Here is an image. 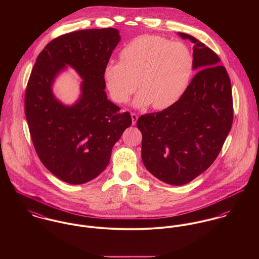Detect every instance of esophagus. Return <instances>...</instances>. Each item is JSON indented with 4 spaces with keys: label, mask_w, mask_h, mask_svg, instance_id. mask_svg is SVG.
<instances>
[{
    "label": "esophagus",
    "mask_w": 259,
    "mask_h": 259,
    "mask_svg": "<svg viewBox=\"0 0 259 259\" xmlns=\"http://www.w3.org/2000/svg\"><path fill=\"white\" fill-rule=\"evenodd\" d=\"M132 120H133V125H135L136 123H137V120H138V118H139V116H138V114L137 113H135V112H132Z\"/></svg>",
    "instance_id": "34e87169"
}]
</instances>
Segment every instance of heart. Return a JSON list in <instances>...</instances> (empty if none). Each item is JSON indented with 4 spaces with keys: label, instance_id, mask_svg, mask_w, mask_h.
I'll return each mask as SVG.
<instances>
[{
    "label": "heart",
    "instance_id": "heart-1",
    "mask_svg": "<svg viewBox=\"0 0 259 259\" xmlns=\"http://www.w3.org/2000/svg\"><path fill=\"white\" fill-rule=\"evenodd\" d=\"M120 62L104 69L107 88L114 102L126 104L138 89L136 108L150 105L155 110L175 106L185 94L193 74V58L182 42L157 35L132 39L119 54Z\"/></svg>",
    "mask_w": 259,
    "mask_h": 259
}]
</instances>
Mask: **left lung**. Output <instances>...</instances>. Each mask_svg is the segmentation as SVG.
I'll return each mask as SVG.
<instances>
[{"instance_id":"8db88e82","label":"left lung","mask_w":259,"mask_h":259,"mask_svg":"<svg viewBox=\"0 0 259 259\" xmlns=\"http://www.w3.org/2000/svg\"><path fill=\"white\" fill-rule=\"evenodd\" d=\"M193 44V70L184 97L172 107L141 115L142 158L148 171L171 185L191 182L218 157L232 119L231 83L219 56L185 33Z\"/></svg>"}]
</instances>
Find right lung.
I'll use <instances>...</instances> for the list:
<instances>
[{
    "mask_svg": "<svg viewBox=\"0 0 259 259\" xmlns=\"http://www.w3.org/2000/svg\"><path fill=\"white\" fill-rule=\"evenodd\" d=\"M119 40L113 28L60 36L39 53L32 70L25 96L31 138L42 164L65 183L85 184L103 172L112 147L132 124L130 112H119L105 92L104 69ZM68 66L83 79L72 106L52 93L55 77Z\"/></svg>",
    "mask_w": 259,
    "mask_h": 259,
    "instance_id": "add662e5",
    "label": "right lung"
}]
</instances>
